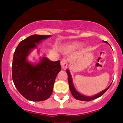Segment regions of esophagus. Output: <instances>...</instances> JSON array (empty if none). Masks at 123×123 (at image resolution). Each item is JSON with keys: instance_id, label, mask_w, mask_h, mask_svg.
<instances>
[{"instance_id": "1", "label": "esophagus", "mask_w": 123, "mask_h": 123, "mask_svg": "<svg viewBox=\"0 0 123 123\" xmlns=\"http://www.w3.org/2000/svg\"><path fill=\"white\" fill-rule=\"evenodd\" d=\"M61 66L62 68V69H66L68 66V61H67L66 59H63L62 60L61 62Z\"/></svg>"}]
</instances>
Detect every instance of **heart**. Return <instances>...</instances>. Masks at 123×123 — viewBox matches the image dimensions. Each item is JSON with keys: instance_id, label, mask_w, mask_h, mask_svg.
<instances>
[{"instance_id": "obj_1", "label": "heart", "mask_w": 123, "mask_h": 123, "mask_svg": "<svg viewBox=\"0 0 123 123\" xmlns=\"http://www.w3.org/2000/svg\"><path fill=\"white\" fill-rule=\"evenodd\" d=\"M82 46V44L79 42H73L71 44H68L64 47V50L66 51H72L79 49Z\"/></svg>"}]
</instances>
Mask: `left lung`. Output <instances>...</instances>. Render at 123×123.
<instances>
[{
  "instance_id": "1",
  "label": "left lung",
  "mask_w": 123,
  "mask_h": 123,
  "mask_svg": "<svg viewBox=\"0 0 123 123\" xmlns=\"http://www.w3.org/2000/svg\"><path fill=\"white\" fill-rule=\"evenodd\" d=\"M105 43H107L108 44V42L107 41H103ZM66 73L68 74V82H69V89L70 91L71 92V94L74 96V98H76L77 100H80V101H91V100L95 99L98 98L100 96H101L102 95H103L106 92V91L108 90V89L109 88V87L111 86V84L108 86L106 89H105V90L102 91L100 92H99L98 94H97L96 95H94V96H85V95H83L82 94H81L80 92L77 91L75 87H74V84H73V78H72V76H71V73H70L69 70L67 69Z\"/></svg>"
}]
</instances>
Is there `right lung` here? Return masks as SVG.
<instances>
[{"label":"right lung","mask_w":123,"mask_h":123,"mask_svg":"<svg viewBox=\"0 0 123 123\" xmlns=\"http://www.w3.org/2000/svg\"><path fill=\"white\" fill-rule=\"evenodd\" d=\"M50 36H29L18 44L14 53L12 73L14 85L25 98L31 101L49 98L53 91L55 77L61 71L60 61H52L46 57H41L35 62L28 60L30 54L37 48V44Z\"/></svg>","instance_id":"1"}]
</instances>
